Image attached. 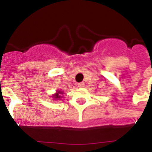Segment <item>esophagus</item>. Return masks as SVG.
Returning <instances> with one entry per match:
<instances>
[{
    "label": "esophagus",
    "mask_w": 152,
    "mask_h": 152,
    "mask_svg": "<svg viewBox=\"0 0 152 152\" xmlns=\"http://www.w3.org/2000/svg\"><path fill=\"white\" fill-rule=\"evenodd\" d=\"M77 86H78L79 88H82V87H84V86H85V84H84L83 82H80V83L77 84Z\"/></svg>",
    "instance_id": "esophagus-1"
}]
</instances>
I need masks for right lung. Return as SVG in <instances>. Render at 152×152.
Masks as SVG:
<instances>
[{"label": "right lung", "mask_w": 152, "mask_h": 152, "mask_svg": "<svg viewBox=\"0 0 152 152\" xmlns=\"http://www.w3.org/2000/svg\"><path fill=\"white\" fill-rule=\"evenodd\" d=\"M60 94H63V93H62V92L59 91V92H57V93H56L55 95L53 96H54V98H56V99H59V98H60V96H60Z\"/></svg>", "instance_id": "1"}]
</instances>
